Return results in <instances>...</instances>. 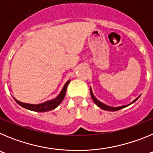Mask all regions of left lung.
I'll use <instances>...</instances> for the list:
<instances>
[{
	"instance_id": "1",
	"label": "left lung",
	"mask_w": 153,
	"mask_h": 153,
	"mask_svg": "<svg viewBox=\"0 0 153 153\" xmlns=\"http://www.w3.org/2000/svg\"><path fill=\"white\" fill-rule=\"evenodd\" d=\"M90 95H91V97H92V100H93V102H95V104H97V106H98L99 107L101 108L102 109H104V110H107V111H117V110H119V109H123V108H125L126 107V106H129V105H131L132 103H133V102H136V100H137L138 99L140 98V96H139V97H137L136 99H135L134 100L132 101L131 103L128 104V105H125V106H117V107H112V106H107V105H106V104H104L102 103V102H100V100H98L97 98L95 97V96L93 95V91H92V89L91 87H90Z\"/></svg>"
}]
</instances>
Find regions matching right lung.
Segmentation results:
<instances>
[{
  "mask_svg": "<svg viewBox=\"0 0 153 153\" xmlns=\"http://www.w3.org/2000/svg\"><path fill=\"white\" fill-rule=\"evenodd\" d=\"M70 82V80L69 79L67 83H65L63 89H62L61 92H60V94H59L56 98L51 100H47L44 102H42V103H40V104L26 103V102H20V101H18L17 100H16L15 98H13V99L15 100L16 102H17L20 106L25 108V109H29V110H32V111H35V112L51 111V110H52V109H54L55 108L57 107V106L60 104V102L63 101V100L64 99L65 95H66V91H67V86H68Z\"/></svg>",
  "mask_w": 153,
  "mask_h": 153,
  "instance_id": "add662e5",
  "label": "right lung"
}]
</instances>
